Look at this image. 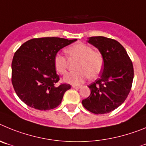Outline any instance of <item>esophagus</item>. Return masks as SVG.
Returning a JSON list of instances; mask_svg holds the SVG:
<instances>
[{
	"instance_id": "esophagus-1",
	"label": "esophagus",
	"mask_w": 146,
	"mask_h": 146,
	"mask_svg": "<svg viewBox=\"0 0 146 146\" xmlns=\"http://www.w3.org/2000/svg\"><path fill=\"white\" fill-rule=\"evenodd\" d=\"M72 87L74 88V89H80L81 86H77V85H73V86H72Z\"/></svg>"
}]
</instances>
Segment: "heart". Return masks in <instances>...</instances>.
I'll return each mask as SVG.
<instances>
[{
  "label": "heart",
  "mask_w": 146,
  "mask_h": 146,
  "mask_svg": "<svg viewBox=\"0 0 146 146\" xmlns=\"http://www.w3.org/2000/svg\"><path fill=\"white\" fill-rule=\"evenodd\" d=\"M66 52L71 58L79 59L76 68L78 70L68 73L64 77V81L69 84H79L91 76L98 77L104 66V58L99 51L93 50L90 46L78 43L70 46ZM54 66L58 73L64 75L68 70V58L66 56L57 53L54 57Z\"/></svg>",
  "instance_id": "1"
}]
</instances>
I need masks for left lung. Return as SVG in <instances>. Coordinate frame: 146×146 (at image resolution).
Masks as SVG:
<instances>
[{"label": "left lung", "instance_id": "left-lung-1", "mask_svg": "<svg viewBox=\"0 0 146 146\" xmlns=\"http://www.w3.org/2000/svg\"><path fill=\"white\" fill-rule=\"evenodd\" d=\"M89 44L99 49L104 58L100 78L89 86L91 94L82 105L90 112L105 114L117 108L127 99L134 77L132 62L117 40L103 36L90 37Z\"/></svg>", "mask_w": 146, "mask_h": 146}]
</instances>
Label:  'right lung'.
Listing matches in <instances>:
<instances>
[{
  "label": "right lung",
  "mask_w": 146,
  "mask_h": 146,
  "mask_svg": "<svg viewBox=\"0 0 146 146\" xmlns=\"http://www.w3.org/2000/svg\"><path fill=\"white\" fill-rule=\"evenodd\" d=\"M77 40L56 37L33 38L14 53L11 63V82L16 94L27 106L40 111L57 108L68 84H60L54 66V57L63 47Z\"/></svg>",
  "instance_id": "obj_1"
}]
</instances>
